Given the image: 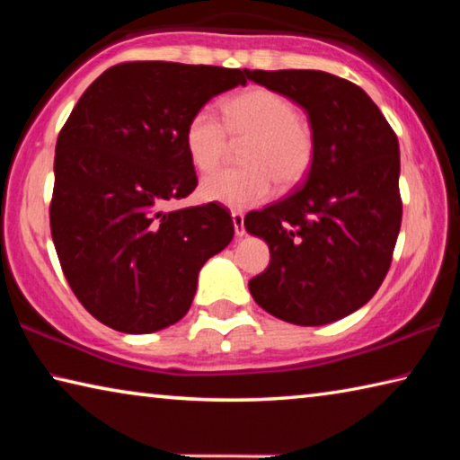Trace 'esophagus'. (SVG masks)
<instances>
[{
    "mask_svg": "<svg viewBox=\"0 0 460 460\" xmlns=\"http://www.w3.org/2000/svg\"><path fill=\"white\" fill-rule=\"evenodd\" d=\"M233 225H235V235L237 237H243L245 235V217L241 211H233Z\"/></svg>",
    "mask_w": 460,
    "mask_h": 460,
    "instance_id": "esophagus-1",
    "label": "esophagus"
}]
</instances>
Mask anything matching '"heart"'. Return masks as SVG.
Segmentation results:
<instances>
[{"mask_svg": "<svg viewBox=\"0 0 460 460\" xmlns=\"http://www.w3.org/2000/svg\"><path fill=\"white\" fill-rule=\"evenodd\" d=\"M229 137L247 139L245 168L219 170L200 182V197L229 208L258 207L276 189L298 184L313 168L316 139L292 99L274 89L255 87L229 97L221 118L211 107H200L184 128V147L194 168L213 172L229 147Z\"/></svg>", "mask_w": 460, "mask_h": 460, "instance_id": "1", "label": "heart"}]
</instances>
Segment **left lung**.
I'll list each match as a JSON object with an SVG mask.
<instances>
[{
    "label": "left lung",
    "instance_id": "left-lung-1",
    "mask_svg": "<svg viewBox=\"0 0 460 460\" xmlns=\"http://www.w3.org/2000/svg\"><path fill=\"white\" fill-rule=\"evenodd\" d=\"M308 113L316 152L290 197L245 215L270 247V266L249 279L276 318L321 326L373 298L402 225L400 146L384 113L355 83L323 71H249Z\"/></svg>",
    "mask_w": 460,
    "mask_h": 460
}]
</instances>
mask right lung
Listing matches in <instances>:
<instances>
[{
    "label": "right lung",
    "mask_w": 460,
    "mask_h": 460,
    "mask_svg": "<svg viewBox=\"0 0 460 460\" xmlns=\"http://www.w3.org/2000/svg\"><path fill=\"white\" fill-rule=\"evenodd\" d=\"M247 68L136 60L91 83L57 139L50 231L68 286L111 329L147 334L189 313L199 271L233 239L227 208L164 211L197 189L190 115Z\"/></svg>",
    "instance_id": "obj_1"
}]
</instances>
